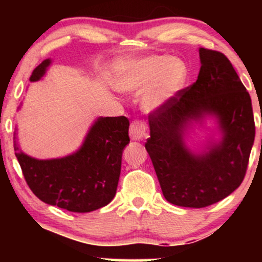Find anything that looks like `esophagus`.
<instances>
[{"instance_id":"obj_1","label":"esophagus","mask_w":262,"mask_h":262,"mask_svg":"<svg viewBox=\"0 0 262 262\" xmlns=\"http://www.w3.org/2000/svg\"><path fill=\"white\" fill-rule=\"evenodd\" d=\"M130 137L135 141H142L146 137V125L143 120H134L130 125Z\"/></svg>"}]
</instances>
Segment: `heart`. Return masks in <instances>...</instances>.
<instances>
[{
	"instance_id": "obj_1",
	"label": "heart",
	"mask_w": 262,
	"mask_h": 262,
	"mask_svg": "<svg viewBox=\"0 0 262 262\" xmlns=\"http://www.w3.org/2000/svg\"><path fill=\"white\" fill-rule=\"evenodd\" d=\"M187 69L171 56H149L131 59L117 67L114 88L123 94H135L146 86L143 106L152 111L169 101L184 85Z\"/></svg>"
}]
</instances>
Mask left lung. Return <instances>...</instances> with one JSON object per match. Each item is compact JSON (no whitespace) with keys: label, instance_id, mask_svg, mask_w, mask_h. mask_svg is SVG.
<instances>
[{"label":"left lung","instance_id":"1","mask_svg":"<svg viewBox=\"0 0 262 262\" xmlns=\"http://www.w3.org/2000/svg\"><path fill=\"white\" fill-rule=\"evenodd\" d=\"M196 81L149 114L145 149L168 202L206 207L231 194L245 179L255 137L252 100L222 52L199 49ZM217 118L224 135L203 154H193L183 135L192 120Z\"/></svg>","mask_w":262,"mask_h":262}]
</instances>
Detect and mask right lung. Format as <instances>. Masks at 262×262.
I'll use <instances>...</instances> for the list:
<instances>
[{
	"mask_svg": "<svg viewBox=\"0 0 262 262\" xmlns=\"http://www.w3.org/2000/svg\"><path fill=\"white\" fill-rule=\"evenodd\" d=\"M51 60L35 68L30 81L44 76ZM126 117H100L76 152L60 159L37 160L20 151L14 132V150L31 191L41 202L71 212H91L114 198L121 155L128 144Z\"/></svg>",
	"mask_w": 262,
	"mask_h": 262,
	"instance_id": "obj_1",
	"label": "right lung"
}]
</instances>
